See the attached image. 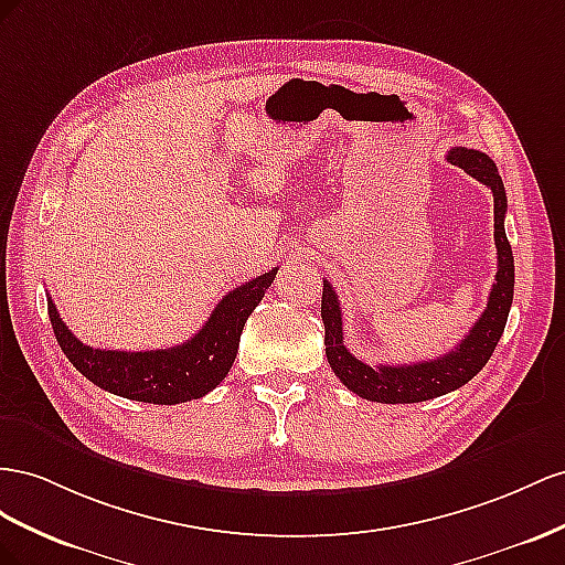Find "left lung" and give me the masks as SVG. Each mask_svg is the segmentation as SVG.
I'll list each match as a JSON object with an SVG mask.
<instances>
[{
    "label": "left lung",
    "mask_w": 565,
    "mask_h": 565,
    "mask_svg": "<svg viewBox=\"0 0 565 565\" xmlns=\"http://www.w3.org/2000/svg\"><path fill=\"white\" fill-rule=\"evenodd\" d=\"M447 160L469 172L473 180L486 184L494 199V244H497V277L490 288L488 308L478 317L469 335L438 360L416 362V364H379L369 366L343 343V321L341 302L324 279L321 291V321H324V345L327 360L333 374L341 379L348 391L369 402H383V405H409V402H424L440 397L449 391L461 388L469 383L482 366L488 364L492 352L504 333L507 317L513 300V253L504 232L507 215V191L502 177L497 172L494 160L476 149L455 147L447 151Z\"/></svg>",
    "instance_id": "obj_1"
}]
</instances>
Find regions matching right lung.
Returning <instances> with one entry per match:
<instances>
[{
  "instance_id": "obj_1",
  "label": "right lung",
  "mask_w": 565,
  "mask_h": 565,
  "mask_svg": "<svg viewBox=\"0 0 565 565\" xmlns=\"http://www.w3.org/2000/svg\"><path fill=\"white\" fill-rule=\"evenodd\" d=\"M277 277V267L234 288L224 296L205 327L191 341L168 350H99L79 343L63 324L54 300L46 296V308L63 354L79 374L99 388L151 405H180L199 399L224 381L236 360L241 331L246 319L265 298Z\"/></svg>"
}]
</instances>
